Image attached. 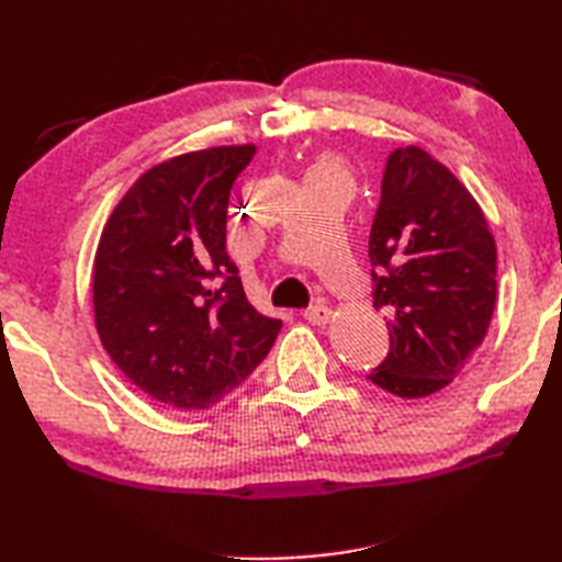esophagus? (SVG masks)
<instances>
[{
  "label": "esophagus",
  "instance_id": "esophagus-1",
  "mask_svg": "<svg viewBox=\"0 0 562 562\" xmlns=\"http://www.w3.org/2000/svg\"><path fill=\"white\" fill-rule=\"evenodd\" d=\"M304 319H307L310 325H327L331 319V310L325 307V304H315V307L304 310Z\"/></svg>",
  "mask_w": 562,
  "mask_h": 562
}]
</instances>
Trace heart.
Masks as SVG:
<instances>
[{
	"label": "heart",
	"mask_w": 562,
	"mask_h": 562,
	"mask_svg": "<svg viewBox=\"0 0 562 562\" xmlns=\"http://www.w3.org/2000/svg\"><path fill=\"white\" fill-rule=\"evenodd\" d=\"M310 176H347V166L345 160L335 154H319L310 168Z\"/></svg>",
	"instance_id": "heart-1"
}]
</instances>
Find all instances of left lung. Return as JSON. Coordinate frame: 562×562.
I'll list each match as a JSON object with an SVG mask.
<instances>
[{"instance_id": "8db88e82", "label": "left lung", "mask_w": 562, "mask_h": 562, "mask_svg": "<svg viewBox=\"0 0 562 562\" xmlns=\"http://www.w3.org/2000/svg\"><path fill=\"white\" fill-rule=\"evenodd\" d=\"M369 260L389 355L369 379L402 398L441 392L481 347L496 307V240L459 178L418 146L386 158Z\"/></svg>"}]
</instances>
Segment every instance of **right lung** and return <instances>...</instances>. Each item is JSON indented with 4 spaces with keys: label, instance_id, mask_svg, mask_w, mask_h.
Returning <instances> with one entry per match:
<instances>
[{
    "label": "right lung",
    "instance_id": "add662e5",
    "mask_svg": "<svg viewBox=\"0 0 562 562\" xmlns=\"http://www.w3.org/2000/svg\"><path fill=\"white\" fill-rule=\"evenodd\" d=\"M255 146H217L146 170L103 227L93 315L103 349L140 392L207 408L268 357L280 319L245 297L225 250L227 203Z\"/></svg>",
    "mask_w": 562,
    "mask_h": 562
}]
</instances>
